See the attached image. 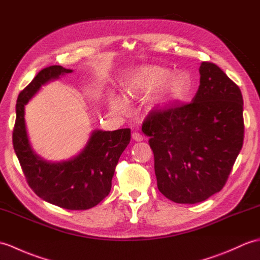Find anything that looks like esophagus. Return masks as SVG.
<instances>
[{
    "instance_id": "obj_1",
    "label": "esophagus",
    "mask_w": 260,
    "mask_h": 260,
    "mask_svg": "<svg viewBox=\"0 0 260 260\" xmlns=\"http://www.w3.org/2000/svg\"><path fill=\"white\" fill-rule=\"evenodd\" d=\"M132 137H133V140L134 141H136V142H141V141H143V135L142 134H140V133H133V135H132Z\"/></svg>"
}]
</instances>
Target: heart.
<instances>
[{"instance_id":"obj_1","label":"heart","mask_w":260,"mask_h":260,"mask_svg":"<svg viewBox=\"0 0 260 260\" xmlns=\"http://www.w3.org/2000/svg\"><path fill=\"white\" fill-rule=\"evenodd\" d=\"M165 82L168 99L173 101H183L191 89V80L188 74L185 72H177L171 75L170 70L161 68L140 70L131 81L125 84V89L127 93H134L140 86H158ZM111 106L117 112H123L126 110V102L119 96H115L111 101Z\"/></svg>"}]
</instances>
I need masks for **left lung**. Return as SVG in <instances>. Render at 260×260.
I'll list each match as a JSON object with an SVG mask.
<instances>
[{
	"mask_svg": "<svg viewBox=\"0 0 260 260\" xmlns=\"http://www.w3.org/2000/svg\"><path fill=\"white\" fill-rule=\"evenodd\" d=\"M189 104L154 111L142 131L149 137L157 187L178 204L206 201L221 190L243 147V95L214 63L199 66Z\"/></svg>",
	"mask_w": 260,
	"mask_h": 260,
	"instance_id": "left-lung-1",
	"label": "left lung"
}]
</instances>
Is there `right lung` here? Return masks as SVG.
Returning a JSON list of instances; mask_svg holds the SVG:
<instances>
[{
	"mask_svg": "<svg viewBox=\"0 0 260 260\" xmlns=\"http://www.w3.org/2000/svg\"><path fill=\"white\" fill-rule=\"evenodd\" d=\"M72 70L53 65L43 69L20 93L16 102L13 147L29 187L43 201L71 210H84L101 203L112 188L120 155L131 141V129H95L82 152L68 160L52 162L34 152L25 125V105L46 83Z\"/></svg>",
	"mask_w": 260,
	"mask_h": 260,
	"instance_id": "1",
	"label": "right lung"
}]
</instances>
